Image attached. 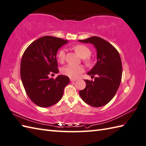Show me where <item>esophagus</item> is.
I'll return each instance as SVG.
<instances>
[{
  "instance_id": "34e87169",
  "label": "esophagus",
  "mask_w": 146,
  "mask_h": 146,
  "mask_svg": "<svg viewBox=\"0 0 146 146\" xmlns=\"http://www.w3.org/2000/svg\"><path fill=\"white\" fill-rule=\"evenodd\" d=\"M76 79H75V78H70V81L71 82H75V81H76Z\"/></svg>"
}]
</instances>
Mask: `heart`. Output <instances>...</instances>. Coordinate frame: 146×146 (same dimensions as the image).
<instances>
[{
	"label": "heart",
	"mask_w": 146,
	"mask_h": 146,
	"mask_svg": "<svg viewBox=\"0 0 146 146\" xmlns=\"http://www.w3.org/2000/svg\"><path fill=\"white\" fill-rule=\"evenodd\" d=\"M74 50L82 58H85L83 61L86 65H90L92 64V60L88 58L91 55L92 52L87 46L83 44L76 45L74 47ZM65 58H66L65 50L64 49H61V50L59 51L58 53V61L60 63H63L65 60ZM83 71H84V68L81 65H77L76 66V65L68 64L62 68L61 72L63 75L70 77V78H76L77 76L83 72Z\"/></svg>",
	"instance_id": "heart-1"
}]
</instances>
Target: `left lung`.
I'll return each mask as SVG.
<instances>
[{
  "mask_svg": "<svg viewBox=\"0 0 146 146\" xmlns=\"http://www.w3.org/2000/svg\"><path fill=\"white\" fill-rule=\"evenodd\" d=\"M78 41L93 44L97 51V63L87 73L96 77L94 81L85 80L86 87L79 94L87 104L102 107L113 98L120 86L122 75L120 54L113 46L100 37L93 36Z\"/></svg>",
  "mask_w": 146,
  "mask_h": 146,
  "instance_id": "obj_1",
  "label": "left lung"
}]
</instances>
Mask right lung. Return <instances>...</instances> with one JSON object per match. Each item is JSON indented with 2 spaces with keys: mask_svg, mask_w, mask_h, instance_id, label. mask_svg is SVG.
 <instances>
[{
  "mask_svg": "<svg viewBox=\"0 0 146 146\" xmlns=\"http://www.w3.org/2000/svg\"><path fill=\"white\" fill-rule=\"evenodd\" d=\"M67 40L53 36H43L33 42L24 51L21 62V78L27 95L36 105L49 107L63 97L64 88L70 83L65 75L58 73L56 54Z\"/></svg>",
  "mask_w": 146,
  "mask_h": 146,
  "instance_id": "1",
  "label": "right lung"
}]
</instances>
